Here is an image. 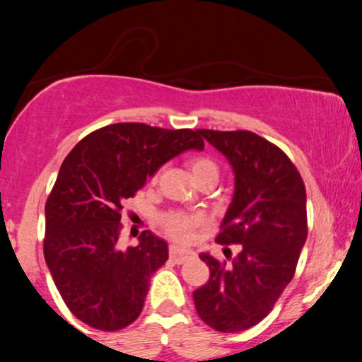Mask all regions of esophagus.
Returning a JSON list of instances; mask_svg holds the SVG:
<instances>
[{"instance_id":"obj_1","label":"esophagus","mask_w":362,"mask_h":362,"mask_svg":"<svg viewBox=\"0 0 362 362\" xmlns=\"http://www.w3.org/2000/svg\"><path fill=\"white\" fill-rule=\"evenodd\" d=\"M194 252L189 250V248L184 247H178V245H170V259L177 264H182V262L192 259Z\"/></svg>"}]
</instances>
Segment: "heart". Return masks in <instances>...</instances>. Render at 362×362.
<instances>
[{"label": "heart", "mask_w": 362, "mask_h": 362, "mask_svg": "<svg viewBox=\"0 0 362 362\" xmlns=\"http://www.w3.org/2000/svg\"><path fill=\"white\" fill-rule=\"evenodd\" d=\"M190 170H192V175L195 180L206 175H218V167L211 158L206 156H197L190 161ZM161 226L167 231L170 236L177 240H187L195 228L202 226L206 223L204 214H189L182 213V211H172L161 216L160 219Z\"/></svg>", "instance_id": "heart-1"}]
</instances>
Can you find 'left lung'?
I'll return each mask as SVG.
<instances>
[{
  "instance_id": "8db88e82",
  "label": "left lung",
  "mask_w": 362,
  "mask_h": 362,
  "mask_svg": "<svg viewBox=\"0 0 362 362\" xmlns=\"http://www.w3.org/2000/svg\"><path fill=\"white\" fill-rule=\"evenodd\" d=\"M199 132L233 168V199L216 242L240 252L231 264L199 255L209 281L194 291V305L211 328L235 334L267 317L293 279L308 235L306 190L284 151L255 132Z\"/></svg>"
}]
</instances>
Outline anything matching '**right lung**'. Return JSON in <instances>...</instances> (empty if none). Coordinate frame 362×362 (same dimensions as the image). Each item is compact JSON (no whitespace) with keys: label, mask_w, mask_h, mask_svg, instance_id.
<instances>
[{"label":"right lung","mask_w":362,"mask_h":362,"mask_svg":"<svg viewBox=\"0 0 362 362\" xmlns=\"http://www.w3.org/2000/svg\"><path fill=\"white\" fill-rule=\"evenodd\" d=\"M189 149H204L199 131L124 122L91 132L62 161L45 202L44 257L66 306L86 325L115 332L139 317L168 245L143 231L136 247L120 250V209Z\"/></svg>","instance_id":"add662e5"}]
</instances>
